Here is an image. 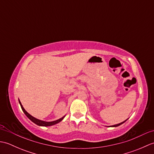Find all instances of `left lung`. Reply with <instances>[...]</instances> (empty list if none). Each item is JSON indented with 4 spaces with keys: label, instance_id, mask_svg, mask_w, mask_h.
<instances>
[{
    "label": "left lung",
    "instance_id": "left-lung-1",
    "mask_svg": "<svg viewBox=\"0 0 154 154\" xmlns=\"http://www.w3.org/2000/svg\"><path fill=\"white\" fill-rule=\"evenodd\" d=\"M128 119H126V120H124V121H123L122 122H120V123H119V124H115V125H112V126H109V127H117V126H120V125H121V124H122L123 123H124L126 122V121L128 120Z\"/></svg>",
    "mask_w": 154,
    "mask_h": 154
}]
</instances>
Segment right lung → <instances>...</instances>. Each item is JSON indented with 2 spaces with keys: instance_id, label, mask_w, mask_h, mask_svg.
Masks as SVG:
<instances>
[{
  "instance_id": "obj_1",
  "label": "right lung",
  "mask_w": 154,
  "mask_h": 154,
  "mask_svg": "<svg viewBox=\"0 0 154 154\" xmlns=\"http://www.w3.org/2000/svg\"><path fill=\"white\" fill-rule=\"evenodd\" d=\"M18 101H19L20 104V106L22 108V110L23 112H24V113L26 114V116L28 118V119L32 121V122H33L34 123H35V124H37V125H38V126H50L55 125V124H56L59 123L60 122H61V121L63 120L64 119V117L65 116V115L64 116L61 118V119H58V120H54V121H51V122H46V121L39 120V119H36V118H35L34 116H32V115H30V114H29L27 112V111L24 109V107H23L22 104L21 102H20V101L19 99H18Z\"/></svg>"
}]
</instances>
